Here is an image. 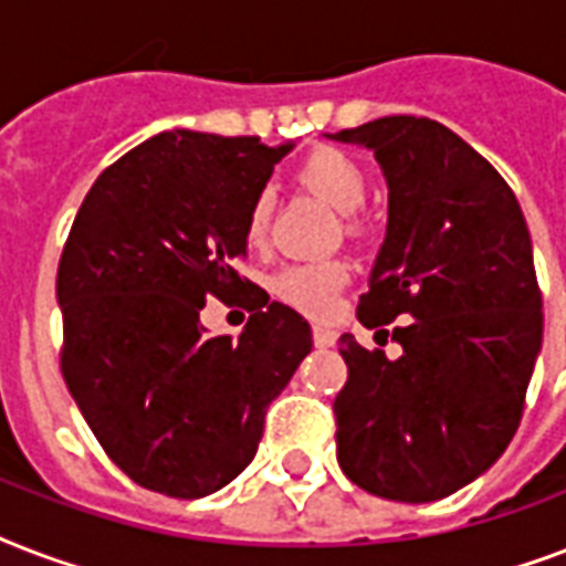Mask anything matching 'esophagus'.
Listing matches in <instances>:
<instances>
[{"label":"esophagus","mask_w":566,"mask_h":566,"mask_svg":"<svg viewBox=\"0 0 566 566\" xmlns=\"http://www.w3.org/2000/svg\"><path fill=\"white\" fill-rule=\"evenodd\" d=\"M311 332H314V344H317L319 349H328V346L337 344V332H335V328L314 326V328H311Z\"/></svg>","instance_id":"34e87169"}]
</instances>
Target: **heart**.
Listing matches in <instances>:
<instances>
[{
	"label": "heart",
	"mask_w": 566,
	"mask_h": 566,
	"mask_svg": "<svg viewBox=\"0 0 566 566\" xmlns=\"http://www.w3.org/2000/svg\"><path fill=\"white\" fill-rule=\"evenodd\" d=\"M296 185L302 190H308L311 196H317L326 205H332L335 211L344 213L346 231L358 234L361 222L355 217V211L367 202V170L355 161L353 155L340 153L335 146H319L314 153H308L296 167ZM270 213H273V199L266 193H258L252 199L247 211V234L249 247H261L270 229ZM349 279V266L337 258H326V261H311V264H293L273 279V293L282 302L293 305V308L305 311V314H326L335 305V296Z\"/></svg>",
	"instance_id": "heart-1"
}]
</instances>
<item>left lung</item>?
<instances>
[{
    "instance_id": "obj_1",
    "label": "left lung",
    "mask_w": 566,
    "mask_h": 566,
    "mask_svg": "<svg viewBox=\"0 0 566 566\" xmlns=\"http://www.w3.org/2000/svg\"><path fill=\"white\" fill-rule=\"evenodd\" d=\"M376 155L387 231L358 302L361 326L399 358L340 337L349 378L335 399L349 482L396 502H434L491 470L514 438L544 340V302L514 190L455 132L381 117L326 135Z\"/></svg>"
}]
</instances>
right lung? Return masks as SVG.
<instances>
[{"instance_id": "1", "label": "right lung", "mask_w": 566, "mask_h": 566, "mask_svg": "<svg viewBox=\"0 0 566 566\" xmlns=\"http://www.w3.org/2000/svg\"><path fill=\"white\" fill-rule=\"evenodd\" d=\"M293 144L161 132L84 196L57 264L61 373L91 431L146 491L199 500L255 458L266 405L311 353L308 319L240 279L247 211ZM208 295L253 311L238 342Z\"/></svg>"}]
</instances>
